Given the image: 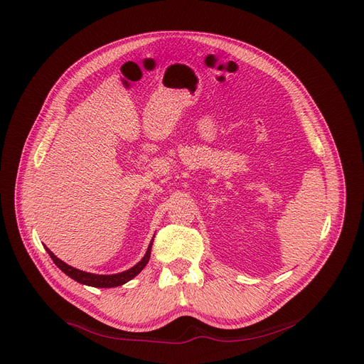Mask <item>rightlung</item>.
<instances>
[{
    "label": "right lung",
    "mask_w": 364,
    "mask_h": 364,
    "mask_svg": "<svg viewBox=\"0 0 364 364\" xmlns=\"http://www.w3.org/2000/svg\"><path fill=\"white\" fill-rule=\"evenodd\" d=\"M154 240V236H153ZM153 240L149 244V248L146 251L144 257L141 259L135 266H132L131 269L123 271L119 274H113V275H98V274H90V272H85L80 269H75V267L67 264L65 262H62L60 259H58L53 252L46 247V251L49 252V256L52 257V260L55 262V264L59 267V269L64 272L65 275H68L70 278H73L74 281L85 284V286H90V287H98V289H112V287H119L123 286L128 281H131L132 278H135L141 271L144 269L146 264L150 260V255H151V245H153Z\"/></svg>",
    "instance_id": "right-lung-1"
}]
</instances>
